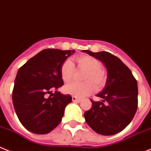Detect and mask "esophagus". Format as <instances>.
Segmentation results:
<instances>
[{
	"label": "esophagus",
	"mask_w": 151,
	"mask_h": 151,
	"mask_svg": "<svg viewBox=\"0 0 151 151\" xmlns=\"http://www.w3.org/2000/svg\"><path fill=\"white\" fill-rule=\"evenodd\" d=\"M72 101H74V102H77V103H80V101H81V100L79 99L78 98H77V97L75 96H73L72 97Z\"/></svg>",
	"instance_id": "esophagus-1"
}]
</instances>
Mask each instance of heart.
<instances>
[{"label": "heart", "mask_w": 151, "mask_h": 151, "mask_svg": "<svg viewBox=\"0 0 151 151\" xmlns=\"http://www.w3.org/2000/svg\"><path fill=\"white\" fill-rule=\"evenodd\" d=\"M76 63L79 67L86 70L84 80L86 82L79 83L72 82L66 84L63 87L65 93L74 95L77 98H84L91 94L97 88H101L106 81V73L101 68V64L99 60L91 56H81L76 57ZM74 73V65L70 60H65L60 68L61 77L65 82L71 80Z\"/></svg>", "instance_id": "obj_1"}]
</instances>
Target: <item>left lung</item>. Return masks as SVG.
Segmentation results:
<instances>
[{
  "instance_id": "left-lung-1",
  "label": "left lung",
  "mask_w": 151,
  "mask_h": 151,
  "mask_svg": "<svg viewBox=\"0 0 151 151\" xmlns=\"http://www.w3.org/2000/svg\"><path fill=\"white\" fill-rule=\"evenodd\" d=\"M83 52L104 63L107 71L104 88L91 100V108L84 113L88 126L97 133L112 136L120 133L133 120L138 107L137 81L129 68L117 56L106 51Z\"/></svg>"
}]
</instances>
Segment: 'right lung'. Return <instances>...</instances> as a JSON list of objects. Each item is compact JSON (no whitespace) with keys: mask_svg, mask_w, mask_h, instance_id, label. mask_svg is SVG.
Returning <instances> with one entry per match:
<instances>
[{"mask_svg":"<svg viewBox=\"0 0 151 151\" xmlns=\"http://www.w3.org/2000/svg\"><path fill=\"white\" fill-rule=\"evenodd\" d=\"M74 52L75 50L45 49L18 69L12 103L20 122L31 133L46 134L61 122L66 106L72 98L60 91L53 94L52 90L64 83L60 68Z\"/></svg>","mask_w":151,"mask_h":151,"instance_id":"1","label":"right lung"}]
</instances>
